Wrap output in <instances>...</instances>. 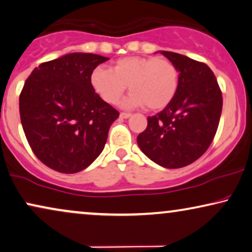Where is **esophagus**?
I'll use <instances>...</instances> for the list:
<instances>
[{"instance_id":"esophagus-1","label":"esophagus","mask_w":252,"mask_h":252,"mask_svg":"<svg viewBox=\"0 0 252 252\" xmlns=\"http://www.w3.org/2000/svg\"><path fill=\"white\" fill-rule=\"evenodd\" d=\"M130 116H132V114L128 113V112H122V113H120V118H124V119L129 118Z\"/></svg>"}]
</instances>
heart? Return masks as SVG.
Returning <instances> with one entry per match:
<instances>
[{"label": "heart", "mask_w": 252, "mask_h": 252, "mask_svg": "<svg viewBox=\"0 0 252 252\" xmlns=\"http://www.w3.org/2000/svg\"><path fill=\"white\" fill-rule=\"evenodd\" d=\"M94 90L104 102L116 104L129 86L126 107L159 110L172 102L179 88V70L172 62L156 57L125 58L112 69L98 67L90 76Z\"/></svg>", "instance_id": "obj_1"}]
</instances>
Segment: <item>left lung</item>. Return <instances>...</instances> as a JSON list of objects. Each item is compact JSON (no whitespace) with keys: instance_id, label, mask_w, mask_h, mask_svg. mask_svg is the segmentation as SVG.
<instances>
[{"instance_id":"1","label":"left lung","mask_w":252,"mask_h":252,"mask_svg":"<svg viewBox=\"0 0 252 252\" xmlns=\"http://www.w3.org/2000/svg\"><path fill=\"white\" fill-rule=\"evenodd\" d=\"M179 70V88L172 102L148 117L138 135L142 153L168 169L186 166L200 158L213 141L222 111L217 77L204 62L161 51Z\"/></svg>"}]
</instances>
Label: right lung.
I'll return each mask as SVG.
<instances>
[{
    "mask_svg": "<svg viewBox=\"0 0 252 252\" xmlns=\"http://www.w3.org/2000/svg\"><path fill=\"white\" fill-rule=\"evenodd\" d=\"M109 58L70 53L42 62L25 81L19 114L26 140L48 168L75 174L103 152L119 112L94 93L90 76Z\"/></svg>",
    "mask_w": 252,
    "mask_h": 252,
    "instance_id": "right-lung-1",
    "label": "right lung"
}]
</instances>
